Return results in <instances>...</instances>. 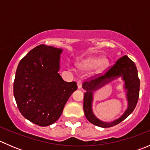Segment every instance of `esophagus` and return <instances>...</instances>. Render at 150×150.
<instances>
[{"label": "esophagus", "mask_w": 150, "mask_h": 150, "mask_svg": "<svg viewBox=\"0 0 150 150\" xmlns=\"http://www.w3.org/2000/svg\"><path fill=\"white\" fill-rule=\"evenodd\" d=\"M77 85H78V88H81L82 87V81H78V82H77Z\"/></svg>", "instance_id": "obj_1"}]
</instances>
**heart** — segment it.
I'll return each mask as SVG.
<instances>
[{
  "label": "heart",
  "mask_w": 150,
  "mask_h": 150,
  "mask_svg": "<svg viewBox=\"0 0 150 150\" xmlns=\"http://www.w3.org/2000/svg\"><path fill=\"white\" fill-rule=\"evenodd\" d=\"M107 64V59L105 58H91L88 59L86 62L83 64V68L84 69H91L97 66L99 69H102Z\"/></svg>",
  "instance_id": "obj_1"
}]
</instances>
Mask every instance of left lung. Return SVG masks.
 Wrapping results in <instances>:
<instances>
[{
	"label": "left lung",
	"instance_id": "left-lung-1",
	"mask_svg": "<svg viewBox=\"0 0 150 150\" xmlns=\"http://www.w3.org/2000/svg\"><path fill=\"white\" fill-rule=\"evenodd\" d=\"M118 77H121L124 81V87L127 93L128 107L119 119L109 123L102 122L95 116L92 110L93 92ZM82 87L86 90L83 98V110L87 120L97 126L109 128L120 123L134 111L139 96L140 81L135 64L125 55L119 59L115 64L105 73L86 81L83 83Z\"/></svg>",
	"mask_w": 150,
	"mask_h": 150
}]
</instances>
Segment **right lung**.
Listing matches in <instances>:
<instances>
[{
  "instance_id": "obj_1",
  "label": "right lung",
  "mask_w": 150,
  "mask_h": 150,
  "mask_svg": "<svg viewBox=\"0 0 150 150\" xmlns=\"http://www.w3.org/2000/svg\"><path fill=\"white\" fill-rule=\"evenodd\" d=\"M62 48L40 45L19 62L13 95L21 114L30 122L47 126L59 118L77 83L66 82L59 73Z\"/></svg>"
}]
</instances>
